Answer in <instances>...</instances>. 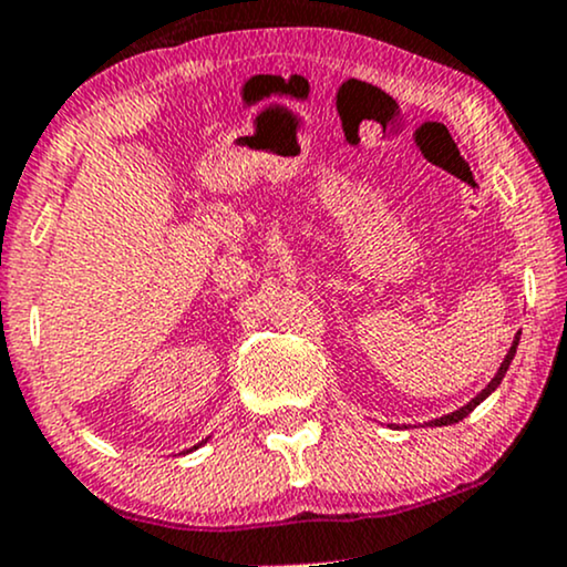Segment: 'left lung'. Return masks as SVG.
<instances>
[{
    "label": "left lung",
    "mask_w": 567,
    "mask_h": 567,
    "mask_svg": "<svg viewBox=\"0 0 567 567\" xmlns=\"http://www.w3.org/2000/svg\"><path fill=\"white\" fill-rule=\"evenodd\" d=\"M517 343H519V333H517V336H514V341H512V347H509V351H506L504 362H501V365H498V370H496V375H493V379H491V383H487V386L483 389V392H480L477 396H474V400H470V402H466V405H464V408L453 410V413L442 415V419H434V421H429V426H451V424H458V421H464V419H466V415H470V413H472V410L480 405V402H483V400H487V396H491L493 392H496V389H498V383H501V381H504L506 370H509V365H512L514 354H517Z\"/></svg>",
    "instance_id": "obj_1"
}]
</instances>
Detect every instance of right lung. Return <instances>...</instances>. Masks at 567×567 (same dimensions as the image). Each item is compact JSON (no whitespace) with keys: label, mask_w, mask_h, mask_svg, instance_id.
Wrapping results in <instances>:
<instances>
[{"label":"right lung","mask_w":567,"mask_h":567,"mask_svg":"<svg viewBox=\"0 0 567 567\" xmlns=\"http://www.w3.org/2000/svg\"><path fill=\"white\" fill-rule=\"evenodd\" d=\"M205 442H207V440H202V442H197V445H194V447H199V445H205ZM194 447H192V451H194Z\"/></svg>","instance_id":"add662e5"}]
</instances>
